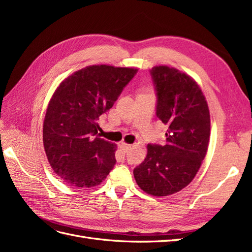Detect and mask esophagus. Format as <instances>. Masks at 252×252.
<instances>
[{
	"label": "esophagus",
	"mask_w": 252,
	"mask_h": 252,
	"mask_svg": "<svg viewBox=\"0 0 252 252\" xmlns=\"http://www.w3.org/2000/svg\"><path fill=\"white\" fill-rule=\"evenodd\" d=\"M120 146H121V148L123 149L124 151H128L129 149L131 148V145H128V144H126V143H122V144L120 145Z\"/></svg>",
	"instance_id": "obj_1"
}]
</instances>
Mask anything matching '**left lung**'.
Returning a JSON list of instances; mask_svg holds the SVG:
<instances>
[{
  "label": "left lung",
  "instance_id": "8db88e82",
  "mask_svg": "<svg viewBox=\"0 0 252 252\" xmlns=\"http://www.w3.org/2000/svg\"><path fill=\"white\" fill-rule=\"evenodd\" d=\"M150 73L157 117L168 127L167 144H148L133 175L143 191L166 196L185 188L199 171L208 149L210 114L200 86L188 74L168 66H155Z\"/></svg>",
  "mask_w": 252,
  "mask_h": 252
}]
</instances>
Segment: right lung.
<instances>
[{"label":"right lung","instance_id":"right-lung-1","mask_svg":"<svg viewBox=\"0 0 252 252\" xmlns=\"http://www.w3.org/2000/svg\"><path fill=\"white\" fill-rule=\"evenodd\" d=\"M136 72L135 68L87 66L65 79L52 94L43 143L51 168L67 184L96 186L113 168L117 145L100 138L97 120Z\"/></svg>","mask_w":252,"mask_h":252}]
</instances>
